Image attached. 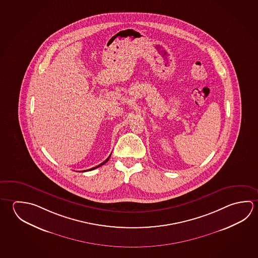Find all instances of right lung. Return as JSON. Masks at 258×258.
<instances>
[{
    "label": "right lung",
    "mask_w": 258,
    "mask_h": 258,
    "mask_svg": "<svg viewBox=\"0 0 258 258\" xmlns=\"http://www.w3.org/2000/svg\"><path fill=\"white\" fill-rule=\"evenodd\" d=\"M109 157H110V156H109ZM109 158H107V159H106V160H105L104 162H102V163H101V164H100V165H98V166H96V167H92V168H90V169H87V170H84V171H82V172L90 171V170H93V169H95V168H97V167H100V166H102V165H104L105 163L108 162V160H109Z\"/></svg>",
    "instance_id": "add662e5"
}]
</instances>
